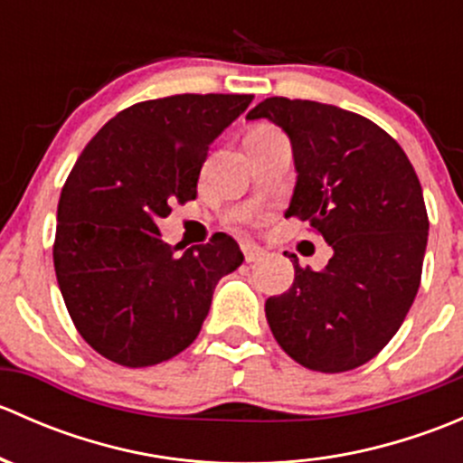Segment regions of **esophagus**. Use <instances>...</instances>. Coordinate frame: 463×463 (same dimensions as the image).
Listing matches in <instances>:
<instances>
[{
  "instance_id": "1",
  "label": "esophagus",
  "mask_w": 463,
  "mask_h": 463,
  "mask_svg": "<svg viewBox=\"0 0 463 463\" xmlns=\"http://www.w3.org/2000/svg\"><path fill=\"white\" fill-rule=\"evenodd\" d=\"M241 250H244L246 261H258L266 255V250L255 244V241H241Z\"/></svg>"
}]
</instances>
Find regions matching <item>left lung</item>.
<instances>
[{"label": "left lung", "instance_id": "8db88e82", "mask_svg": "<svg viewBox=\"0 0 463 463\" xmlns=\"http://www.w3.org/2000/svg\"><path fill=\"white\" fill-rule=\"evenodd\" d=\"M258 118L291 138L298 181L284 217L309 222L334 250L322 270L288 255L296 279L266 300L270 331L314 372L365 365L403 325L421 282L428 213L417 172L390 134L354 111L275 96L246 116Z\"/></svg>", "mask_w": 463, "mask_h": 463}]
</instances>
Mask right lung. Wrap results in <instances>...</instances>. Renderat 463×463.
<instances>
[{
	"mask_svg": "<svg viewBox=\"0 0 463 463\" xmlns=\"http://www.w3.org/2000/svg\"><path fill=\"white\" fill-rule=\"evenodd\" d=\"M249 93H179L116 114L82 149L58 203L53 264L73 325L125 367L170 361L199 335L213 291L244 261L232 237L184 255L161 240L170 203L197 197L208 147Z\"/></svg>",
	"mask_w": 463,
	"mask_h": 463,
	"instance_id": "add662e5",
	"label": "right lung"
}]
</instances>
